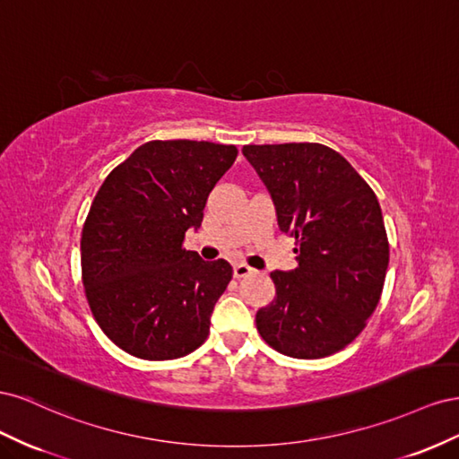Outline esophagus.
Returning <instances> with one entry per match:
<instances>
[{"mask_svg": "<svg viewBox=\"0 0 459 459\" xmlns=\"http://www.w3.org/2000/svg\"><path fill=\"white\" fill-rule=\"evenodd\" d=\"M251 273H255V270L251 268V266H247V264H235L233 266V275L238 277V280H241V277H247V275H251Z\"/></svg>", "mask_w": 459, "mask_h": 459, "instance_id": "obj_1", "label": "esophagus"}]
</instances>
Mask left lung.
<instances>
[{
    "instance_id": "8db88e82",
    "label": "left lung",
    "mask_w": 459,
    "mask_h": 459,
    "mask_svg": "<svg viewBox=\"0 0 459 459\" xmlns=\"http://www.w3.org/2000/svg\"><path fill=\"white\" fill-rule=\"evenodd\" d=\"M243 155L299 255L295 270L270 273L275 299L256 312L260 337L290 358L335 354L364 331L383 293L388 239L379 201L322 143L245 145Z\"/></svg>"
}]
</instances>
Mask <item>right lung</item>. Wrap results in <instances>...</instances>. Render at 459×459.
Wrapping results in <instances>:
<instances>
[{
  "label": "right lung",
  "instance_id": "right-lung-1",
  "mask_svg": "<svg viewBox=\"0 0 459 459\" xmlns=\"http://www.w3.org/2000/svg\"><path fill=\"white\" fill-rule=\"evenodd\" d=\"M235 157V145L147 142L97 191L80 239L82 281L95 322L124 352L174 359L206 341L233 270L182 245Z\"/></svg>",
  "mask_w": 459,
  "mask_h": 459
}]
</instances>
